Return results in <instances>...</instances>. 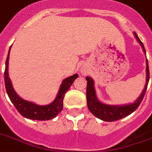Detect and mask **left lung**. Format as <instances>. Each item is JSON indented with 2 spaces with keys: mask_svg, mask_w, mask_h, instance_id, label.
I'll return each instance as SVG.
<instances>
[{
  "mask_svg": "<svg viewBox=\"0 0 152 152\" xmlns=\"http://www.w3.org/2000/svg\"><path fill=\"white\" fill-rule=\"evenodd\" d=\"M134 35L136 37L137 40L139 43L141 44V47L143 48L144 52L146 53L145 48L144 47V45L140 39L138 38L137 35L134 32ZM147 62V79H146V84H145V89H144L142 94H141L140 97L137 99L134 103L125 106H111L107 105L100 103L96 98V96L95 89H94V80L90 77L86 76V79L87 80V86H86V100H87L88 108L90 110L94 116H96L100 120H103L104 121H115L117 120H120L124 117H127L129 114L133 113L135 110H137L139 105L141 104V101L143 100L144 96L146 93L148 84L149 79H150V74H149V68H148V59L146 61Z\"/></svg>",
  "mask_w": 152,
  "mask_h": 152,
  "instance_id": "left-lung-1",
  "label": "left lung"
}]
</instances>
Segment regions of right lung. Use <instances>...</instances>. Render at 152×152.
Instances as JSON below:
<instances>
[{"label": "right lung", "mask_w": 152, "mask_h": 152, "mask_svg": "<svg viewBox=\"0 0 152 152\" xmlns=\"http://www.w3.org/2000/svg\"><path fill=\"white\" fill-rule=\"evenodd\" d=\"M9 48L8 55H7L6 63H5L4 70V82L5 87L7 90V94L8 95L11 101L13 103L18 111L21 113L23 117L31 120H39V121H47L54 118L58 113L62 111L63 107V99L65 94L68 91L70 86L73 83L74 80L78 77V74H75L73 76L66 78L62 81V83L60 86L59 91L58 93L56 98L52 104L46 106L36 105L34 103L26 101L23 100L15 93L11 80L8 76V59L10 49Z\"/></svg>", "instance_id": "obj_1"}]
</instances>
